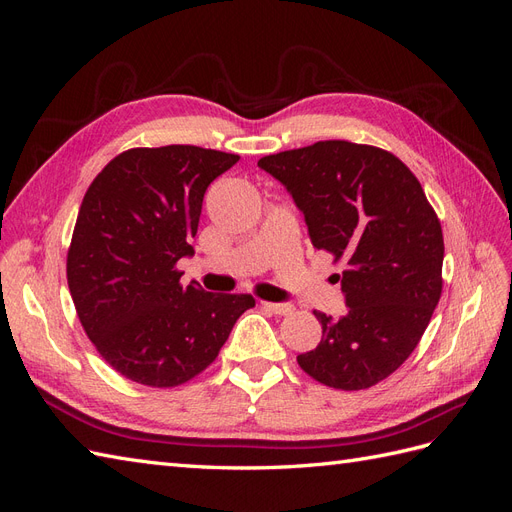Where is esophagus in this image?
<instances>
[{
    "label": "esophagus",
    "mask_w": 512,
    "mask_h": 512,
    "mask_svg": "<svg viewBox=\"0 0 512 512\" xmlns=\"http://www.w3.org/2000/svg\"><path fill=\"white\" fill-rule=\"evenodd\" d=\"M260 305L265 307V309H269L271 314H277V316H286V314H292V305H288V303H271V301H260Z\"/></svg>",
    "instance_id": "esophagus-1"
}]
</instances>
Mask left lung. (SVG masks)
<instances>
[{"instance_id":"1","label":"left lung","mask_w":512,"mask_h":512,"mask_svg":"<svg viewBox=\"0 0 512 512\" xmlns=\"http://www.w3.org/2000/svg\"><path fill=\"white\" fill-rule=\"evenodd\" d=\"M303 211L309 239L344 262L348 314L314 312L320 344L297 361L339 391L369 389L404 363L442 294L444 239L412 170L391 151L318 141L258 160Z\"/></svg>"}]
</instances>
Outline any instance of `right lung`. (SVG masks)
<instances>
[{
  "instance_id": "1",
  "label": "right lung",
  "mask_w": 512,
  "mask_h": 512,
  "mask_svg": "<svg viewBox=\"0 0 512 512\" xmlns=\"http://www.w3.org/2000/svg\"><path fill=\"white\" fill-rule=\"evenodd\" d=\"M239 162L194 145L136 147L91 181L68 247V288L91 344L123 378L170 389L215 361L252 294L181 286L209 183Z\"/></svg>"
}]
</instances>
